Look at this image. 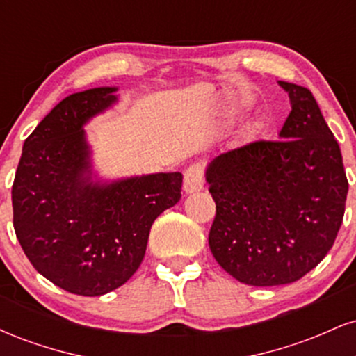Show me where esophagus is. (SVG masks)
<instances>
[{
  "label": "esophagus",
  "mask_w": 356,
  "mask_h": 356,
  "mask_svg": "<svg viewBox=\"0 0 356 356\" xmlns=\"http://www.w3.org/2000/svg\"><path fill=\"white\" fill-rule=\"evenodd\" d=\"M204 186V172L202 167L199 164L191 165L189 169L184 172V191L186 194H192V192H199Z\"/></svg>",
  "instance_id": "1"
}]
</instances>
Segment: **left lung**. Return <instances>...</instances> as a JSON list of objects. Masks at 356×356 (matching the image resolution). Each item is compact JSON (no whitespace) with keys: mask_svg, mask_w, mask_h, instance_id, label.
I'll return each mask as SVG.
<instances>
[{"mask_svg":"<svg viewBox=\"0 0 356 356\" xmlns=\"http://www.w3.org/2000/svg\"><path fill=\"white\" fill-rule=\"evenodd\" d=\"M280 85L291 100L280 140L220 154L206 170L216 202L211 252L251 286L288 284L316 268L337 239L348 194L340 145L313 93Z\"/></svg>","mask_w":356,"mask_h":356,"instance_id":"8db88e82","label":"left lung"}]
</instances>
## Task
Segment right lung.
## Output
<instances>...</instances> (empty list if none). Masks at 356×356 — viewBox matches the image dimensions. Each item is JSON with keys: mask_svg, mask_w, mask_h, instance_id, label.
<instances>
[{"mask_svg": "<svg viewBox=\"0 0 356 356\" xmlns=\"http://www.w3.org/2000/svg\"><path fill=\"white\" fill-rule=\"evenodd\" d=\"M115 87L73 93L24 140L11 201L16 238L40 275L100 296L132 277L157 216L181 199L182 174L102 184L92 179L83 125L115 104Z\"/></svg>", "mask_w": 356, "mask_h": 356, "instance_id": "obj_1", "label": "right lung"}]
</instances>
